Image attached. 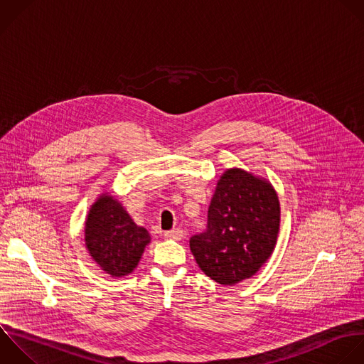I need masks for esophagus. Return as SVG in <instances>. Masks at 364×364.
I'll list each match as a JSON object with an SVG mask.
<instances>
[{"label": "esophagus", "mask_w": 364, "mask_h": 364, "mask_svg": "<svg viewBox=\"0 0 364 364\" xmlns=\"http://www.w3.org/2000/svg\"><path fill=\"white\" fill-rule=\"evenodd\" d=\"M165 237L171 239V240H181L183 237V230L179 228L168 230V232H165Z\"/></svg>", "instance_id": "esophagus-1"}]
</instances>
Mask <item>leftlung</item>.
<instances>
[{
  "mask_svg": "<svg viewBox=\"0 0 364 364\" xmlns=\"http://www.w3.org/2000/svg\"><path fill=\"white\" fill-rule=\"evenodd\" d=\"M279 226L280 203L270 182L232 168L218 181L206 230L191 237V252L206 276L232 286L266 263Z\"/></svg>",
  "mask_w": 364,
  "mask_h": 364,
  "instance_id": "left-lung-1",
  "label": "left lung"
}]
</instances>
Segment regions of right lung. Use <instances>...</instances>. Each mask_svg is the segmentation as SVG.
<instances>
[{
  "label": "right lung",
  "instance_id": "add662e5",
  "mask_svg": "<svg viewBox=\"0 0 364 364\" xmlns=\"http://www.w3.org/2000/svg\"><path fill=\"white\" fill-rule=\"evenodd\" d=\"M149 242L148 230L138 226L114 196L102 193L91 206L85 222V245L105 273L122 277L134 272Z\"/></svg>",
  "mask_w": 364,
  "mask_h": 364
}]
</instances>
